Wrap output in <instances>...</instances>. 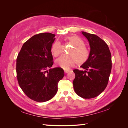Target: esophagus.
<instances>
[{
	"mask_svg": "<svg viewBox=\"0 0 128 128\" xmlns=\"http://www.w3.org/2000/svg\"><path fill=\"white\" fill-rule=\"evenodd\" d=\"M64 72L65 73L67 74V73H68V72H70V70H64Z\"/></svg>",
	"mask_w": 128,
	"mask_h": 128,
	"instance_id": "obj_1",
	"label": "esophagus"
}]
</instances>
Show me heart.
Wrapping results in <instances>:
<instances>
[{
    "mask_svg": "<svg viewBox=\"0 0 128 128\" xmlns=\"http://www.w3.org/2000/svg\"><path fill=\"white\" fill-rule=\"evenodd\" d=\"M67 40L74 45V48L69 52L71 55H63L56 61L57 65L64 69H68L73 66L76 63L77 60L80 62L84 61L88 56V50L80 38L77 36H72L69 37ZM63 46L59 42H55L51 48V52L55 57L61 54Z\"/></svg>",
    "mask_w": 128,
    "mask_h": 128,
    "instance_id": "1",
    "label": "heart"
}]
</instances>
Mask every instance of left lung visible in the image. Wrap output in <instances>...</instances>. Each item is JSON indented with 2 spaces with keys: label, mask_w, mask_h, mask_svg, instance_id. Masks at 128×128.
I'll list each match as a JSON object with an SVG mask.
<instances>
[{
  "label": "left lung",
  "mask_w": 128,
  "mask_h": 128,
  "mask_svg": "<svg viewBox=\"0 0 128 128\" xmlns=\"http://www.w3.org/2000/svg\"><path fill=\"white\" fill-rule=\"evenodd\" d=\"M89 42L90 51L87 60L81 66L86 70L74 69L73 87L76 94L84 99L99 95L106 88L112 70L109 48L98 36L82 32Z\"/></svg>",
  "instance_id": "obj_1"
}]
</instances>
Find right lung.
<instances>
[{
    "label": "right lung",
    "mask_w": 128,
    "mask_h": 128,
    "mask_svg": "<svg viewBox=\"0 0 128 128\" xmlns=\"http://www.w3.org/2000/svg\"><path fill=\"white\" fill-rule=\"evenodd\" d=\"M55 36L48 32L33 36L23 45L16 59L19 86L29 98L37 102L52 99L58 91V82L64 76L63 69L51 68Z\"/></svg>",
    "instance_id": "right-lung-1"
}]
</instances>
